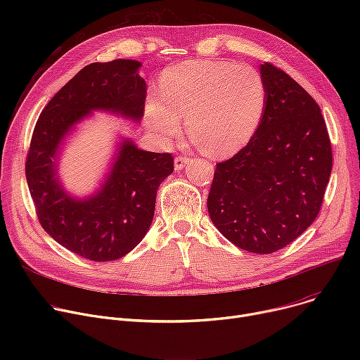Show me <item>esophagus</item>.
<instances>
[{"label": "esophagus", "instance_id": "1", "mask_svg": "<svg viewBox=\"0 0 360 360\" xmlns=\"http://www.w3.org/2000/svg\"><path fill=\"white\" fill-rule=\"evenodd\" d=\"M188 162H190V158L176 156L175 158V170H182L188 165Z\"/></svg>", "mask_w": 360, "mask_h": 360}]
</instances>
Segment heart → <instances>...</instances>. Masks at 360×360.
Wrapping results in <instances>:
<instances>
[{
	"label": "heart",
	"instance_id": "b5f03b06",
	"mask_svg": "<svg viewBox=\"0 0 360 360\" xmlns=\"http://www.w3.org/2000/svg\"><path fill=\"white\" fill-rule=\"evenodd\" d=\"M159 96L148 98L147 128L160 141L176 139L185 118L209 155L228 156L257 132L267 106V84L255 68L232 61H185L163 71Z\"/></svg>",
	"mask_w": 360,
	"mask_h": 360
}]
</instances>
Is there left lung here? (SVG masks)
Instances as JSON below:
<instances>
[{
	"mask_svg": "<svg viewBox=\"0 0 360 360\" xmlns=\"http://www.w3.org/2000/svg\"><path fill=\"white\" fill-rule=\"evenodd\" d=\"M262 121L231 159L216 165L207 209L219 232L243 251L271 254L316 219L333 167L323 113L311 94L276 65Z\"/></svg>",
	"mask_w": 360,
	"mask_h": 360,
	"instance_id": "8db88e82",
	"label": "left lung"
}]
</instances>
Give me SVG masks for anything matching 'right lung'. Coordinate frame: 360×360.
I'll return each instance as SVG.
<instances>
[{
  "label": "right lung",
  "mask_w": 360,
  "mask_h": 360,
  "mask_svg": "<svg viewBox=\"0 0 360 360\" xmlns=\"http://www.w3.org/2000/svg\"><path fill=\"white\" fill-rule=\"evenodd\" d=\"M139 61L93 63L55 94L37 120L26 158V179L37 219L68 251L90 261H113L134 250L150 229L159 185L174 172V156L124 141L103 186L71 198L56 178V153L72 125L105 109L140 121L147 84Z\"/></svg>",
  "instance_id": "1"
}]
</instances>
